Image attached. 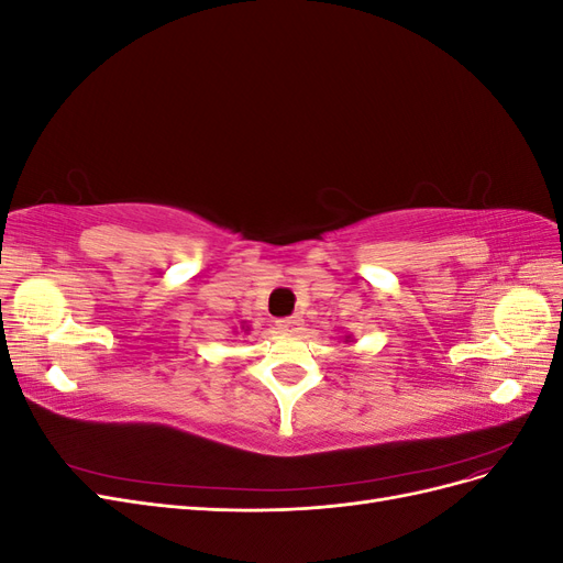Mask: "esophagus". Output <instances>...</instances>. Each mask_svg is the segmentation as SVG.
<instances>
[{
    "label": "esophagus",
    "mask_w": 563,
    "mask_h": 563,
    "mask_svg": "<svg viewBox=\"0 0 563 563\" xmlns=\"http://www.w3.org/2000/svg\"><path fill=\"white\" fill-rule=\"evenodd\" d=\"M277 329L282 333H288V335H296L302 331V319L300 317H284V319H277Z\"/></svg>",
    "instance_id": "34e87169"
}]
</instances>
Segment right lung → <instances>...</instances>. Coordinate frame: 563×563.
Instances as JSON below:
<instances>
[{
    "label": "right lung",
    "instance_id": "obj_1",
    "mask_svg": "<svg viewBox=\"0 0 563 563\" xmlns=\"http://www.w3.org/2000/svg\"><path fill=\"white\" fill-rule=\"evenodd\" d=\"M246 331H249V329H246Z\"/></svg>",
    "mask_w": 563,
    "mask_h": 563
}]
</instances>
